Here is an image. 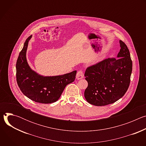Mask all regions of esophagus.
Segmentation results:
<instances>
[{"instance_id": "obj_1", "label": "esophagus", "mask_w": 146, "mask_h": 146, "mask_svg": "<svg viewBox=\"0 0 146 146\" xmlns=\"http://www.w3.org/2000/svg\"><path fill=\"white\" fill-rule=\"evenodd\" d=\"M83 77H84V73H83L82 71H81V70L78 71L76 74V78L77 80H80V79L82 78Z\"/></svg>"}]
</instances>
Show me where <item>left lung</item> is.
<instances>
[{
    "instance_id": "obj_1",
    "label": "left lung",
    "mask_w": 146,
    "mask_h": 146,
    "mask_svg": "<svg viewBox=\"0 0 146 146\" xmlns=\"http://www.w3.org/2000/svg\"><path fill=\"white\" fill-rule=\"evenodd\" d=\"M118 58H108L87 68L88 87L84 92L87 101L97 106L113 103L122 98L129 86L132 61L127 45L119 40Z\"/></svg>"
}]
</instances>
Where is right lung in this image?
<instances>
[{"label":"right lung","instance_id":"1","mask_svg":"<svg viewBox=\"0 0 146 146\" xmlns=\"http://www.w3.org/2000/svg\"><path fill=\"white\" fill-rule=\"evenodd\" d=\"M30 36L24 43L16 64V78L21 92L29 99L40 103H51L57 101L66 86L73 82L77 71L63 75L43 76L33 70L27 59V51Z\"/></svg>","mask_w":146,"mask_h":146}]
</instances>
